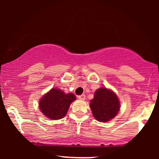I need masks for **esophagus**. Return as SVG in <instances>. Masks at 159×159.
<instances>
[{
    "instance_id": "obj_1",
    "label": "esophagus",
    "mask_w": 159,
    "mask_h": 159,
    "mask_svg": "<svg viewBox=\"0 0 159 159\" xmlns=\"http://www.w3.org/2000/svg\"><path fill=\"white\" fill-rule=\"evenodd\" d=\"M78 98H79L80 100H84L85 99V95H79V96H78Z\"/></svg>"
}]
</instances>
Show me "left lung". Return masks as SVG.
Wrapping results in <instances>:
<instances>
[{
    "mask_svg": "<svg viewBox=\"0 0 159 159\" xmlns=\"http://www.w3.org/2000/svg\"><path fill=\"white\" fill-rule=\"evenodd\" d=\"M90 109L98 121L106 122L114 119L119 113L120 102L111 90L101 88L95 91L94 98L90 101Z\"/></svg>",
    "mask_w": 159,
    "mask_h": 159,
    "instance_id": "8db88e82",
    "label": "left lung"
}]
</instances>
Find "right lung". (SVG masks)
Segmentation results:
<instances>
[{
  "label": "right lung",
  "mask_w": 159,
  "mask_h": 159,
  "mask_svg": "<svg viewBox=\"0 0 159 159\" xmlns=\"http://www.w3.org/2000/svg\"><path fill=\"white\" fill-rule=\"evenodd\" d=\"M76 100L73 93L66 94L58 88H52L41 98L39 108L48 118L57 120L66 116L70 104Z\"/></svg>",
  "instance_id": "right-lung-1"
}]
</instances>
